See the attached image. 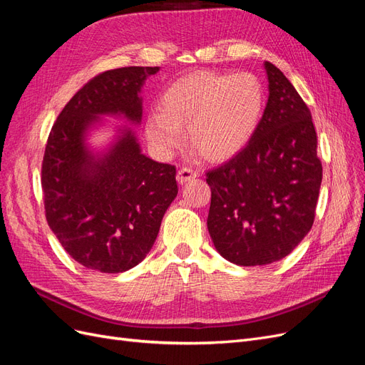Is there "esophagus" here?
Wrapping results in <instances>:
<instances>
[{
	"instance_id": "esophagus-1",
	"label": "esophagus",
	"mask_w": 365,
	"mask_h": 365,
	"mask_svg": "<svg viewBox=\"0 0 365 365\" xmlns=\"http://www.w3.org/2000/svg\"><path fill=\"white\" fill-rule=\"evenodd\" d=\"M197 176V170L192 168H181L178 170V175H176V180H178L180 184H185L187 181H190Z\"/></svg>"
}]
</instances>
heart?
Returning a JSON list of instances; mask_svg holds the SVG:
<instances>
[{
    "mask_svg": "<svg viewBox=\"0 0 365 365\" xmlns=\"http://www.w3.org/2000/svg\"><path fill=\"white\" fill-rule=\"evenodd\" d=\"M267 91L254 73L196 71L175 81L160 97V109L146 118V135L163 155L182 145V130L204 157L225 161L256 135Z\"/></svg>",
    "mask_w": 365,
    "mask_h": 365,
    "instance_id": "heart-1",
    "label": "heart"
}]
</instances>
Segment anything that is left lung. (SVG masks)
<instances>
[{"label":"left lung","instance_id":"obj_1","mask_svg":"<svg viewBox=\"0 0 365 365\" xmlns=\"http://www.w3.org/2000/svg\"><path fill=\"white\" fill-rule=\"evenodd\" d=\"M269 97L248 146L208 170V233L240 267L277 262L312 228L323 165L312 115L292 83L264 62Z\"/></svg>","mask_w":365,"mask_h":365}]
</instances>
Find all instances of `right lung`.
Listing matches in <instances>:
<instances>
[{"label": "right lung", "mask_w": 365, "mask_h": 365, "mask_svg": "<svg viewBox=\"0 0 365 365\" xmlns=\"http://www.w3.org/2000/svg\"><path fill=\"white\" fill-rule=\"evenodd\" d=\"M158 67H125L94 76L58 115L42 160L46 217L63 250L88 269L134 268L155 242L165 210L178 193L176 168L143 155L125 130L102 158L83 135L98 115L141 120L140 90Z\"/></svg>", "instance_id": "right-lung-1"}]
</instances>
